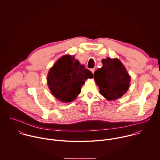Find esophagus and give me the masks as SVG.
Masks as SVG:
<instances>
[{"mask_svg":"<svg viewBox=\"0 0 160 160\" xmlns=\"http://www.w3.org/2000/svg\"><path fill=\"white\" fill-rule=\"evenodd\" d=\"M90 71L92 72V73L94 74V72H95V71H96V70H95V68H92V69L90 70Z\"/></svg>","mask_w":160,"mask_h":160,"instance_id":"1","label":"esophagus"}]
</instances>
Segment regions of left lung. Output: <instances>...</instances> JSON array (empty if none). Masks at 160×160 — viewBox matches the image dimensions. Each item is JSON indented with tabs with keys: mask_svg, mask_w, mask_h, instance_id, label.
Segmentation results:
<instances>
[{
	"mask_svg": "<svg viewBox=\"0 0 160 160\" xmlns=\"http://www.w3.org/2000/svg\"><path fill=\"white\" fill-rule=\"evenodd\" d=\"M102 67L94 74L101 94L107 100L121 98L129 88L130 77L118 59L107 58L102 60Z\"/></svg>",
	"mask_w": 160,
	"mask_h": 160,
	"instance_id": "1",
	"label": "left lung"
}]
</instances>
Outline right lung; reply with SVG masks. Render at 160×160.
<instances>
[{"label": "right lung", "instance_id": "obj_1", "mask_svg": "<svg viewBox=\"0 0 160 160\" xmlns=\"http://www.w3.org/2000/svg\"><path fill=\"white\" fill-rule=\"evenodd\" d=\"M93 74L70 55L59 59L51 68L47 77L52 94L59 101L69 102L81 92L82 86Z\"/></svg>", "mask_w": 160, "mask_h": 160}]
</instances>
